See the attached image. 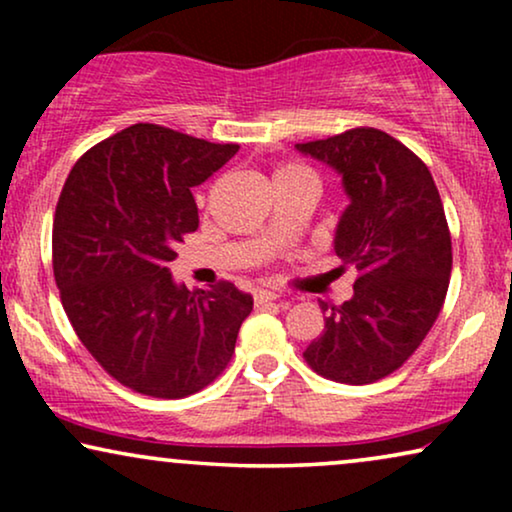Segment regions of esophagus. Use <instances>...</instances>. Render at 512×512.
<instances>
[{"label": "esophagus", "instance_id": "obj_1", "mask_svg": "<svg viewBox=\"0 0 512 512\" xmlns=\"http://www.w3.org/2000/svg\"><path fill=\"white\" fill-rule=\"evenodd\" d=\"M279 293L272 291V289H256L254 291V300L256 305H265V303H272V300H277Z\"/></svg>", "mask_w": 512, "mask_h": 512}]
</instances>
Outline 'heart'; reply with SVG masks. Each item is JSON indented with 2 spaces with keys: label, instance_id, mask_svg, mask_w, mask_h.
I'll list each match as a JSON object with an SVG mask.
<instances>
[{
  "label": "heart",
  "instance_id": "1",
  "mask_svg": "<svg viewBox=\"0 0 512 512\" xmlns=\"http://www.w3.org/2000/svg\"><path fill=\"white\" fill-rule=\"evenodd\" d=\"M293 174H312V172L307 170L305 165H298V163H284V165H279V167H277L275 179H279V177H293Z\"/></svg>",
  "mask_w": 512,
  "mask_h": 512
}]
</instances>
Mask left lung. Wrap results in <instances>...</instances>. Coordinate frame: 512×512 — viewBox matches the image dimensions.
Segmentation results:
<instances>
[{
	"label": "left lung",
	"mask_w": 512,
	"mask_h": 512,
	"mask_svg": "<svg viewBox=\"0 0 512 512\" xmlns=\"http://www.w3.org/2000/svg\"><path fill=\"white\" fill-rule=\"evenodd\" d=\"M342 174L349 207L335 233L338 270L356 268L352 300L321 305L324 333L303 356L340 384H370L403 366L443 310L452 237L424 160L387 132L352 128L296 144Z\"/></svg>",
	"instance_id": "obj_1"
}]
</instances>
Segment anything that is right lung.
Masks as SVG:
<instances>
[{
  "label": "right lung",
  "mask_w": 512,
  "mask_h": 512,
  "mask_svg": "<svg viewBox=\"0 0 512 512\" xmlns=\"http://www.w3.org/2000/svg\"><path fill=\"white\" fill-rule=\"evenodd\" d=\"M237 149L137 123L83 153L62 186L53 219L62 307L90 356L137 394L191 396L233 359L254 300L230 282L188 291L167 263L198 230L191 188Z\"/></svg>",
  "instance_id": "obj_1"
}]
</instances>
